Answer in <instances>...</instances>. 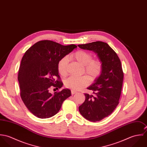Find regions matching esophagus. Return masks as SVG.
Masks as SVG:
<instances>
[{
	"instance_id": "34e87169",
	"label": "esophagus",
	"mask_w": 147,
	"mask_h": 147,
	"mask_svg": "<svg viewBox=\"0 0 147 147\" xmlns=\"http://www.w3.org/2000/svg\"><path fill=\"white\" fill-rule=\"evenodd\" d=\"M75 93H76V91H75V90H71V94L73 95V94H75Z\"/></svg>"
}]
</instances>
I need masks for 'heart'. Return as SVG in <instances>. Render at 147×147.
Masks as SVG:
<instances>
[{
  "label": "heart",
  "instance_id": "heart-1",
  "mask_svg": "<svg viewBox=\"0 0 147 147\" xmlns=\"http://www.w3.org/2000/svg\"><path fill=\"white\" fill-rule=\"evenodd\" d=\"M71 58L84 66V72L90 80H94L100 75L102 70L101 63L98 60H93L91 54L83 50H79L72 54ZM68 64V58L67 57H64L59 62L58 70L61 76L67 75ZM88 84L89 80L86 76L79 78L71 76L64 82V85L66 88L74 90H80Z\"/></svg>",
  "mask_w": 147,
  "mask_h": 147
}]
</instances>
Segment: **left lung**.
<instances>
[{"label":"left lung","instance_id":"obj_1","mask_svg":"<svg viewBox=\"0 0 147 147\" xmlns=\"http://www.w3.org/2000/svg\"><path fill=\"white\" fill-rule=\"evenodd\" d=\"M97 54L102 65L98 77L87 88L93 95L84 94L85 100L79 106L82 115L91 122L100 121L111 114L119 104L123 80L121 62L109 45L101 41L78 45Z\"/></svg>","mask_w":147,"mask_h":147}]
</instances>
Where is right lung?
<instances>
[{
  "label": "right lung",
  "instance_id": "right-lung-1",
  "mask_svg": "<svg viewBox=\"0 0 147 147\" xmlns=\"http://www.w3.org/2000/svg\"><path fill=\"white\" fill-rule=\"evenodd\" d=\"M75 45L63 46L50 40L36 43L25 53L19 70L18 80L21 99L36 117L45 119L55 115L63 101L71 96L68 89L51 94V86L61 88L58 64L61 59L72 52Z\"/></svg>",
  "mask_w": 147,
  "mask_h": 147
}]
</instances>
